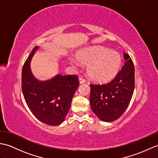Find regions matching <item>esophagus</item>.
Masks as SVG:
<instances>
[{
  "label": "esophagus",
  "mask_w": 158,
  "mask_h": 158,
  "mask_svg": "<svg viewBox=\"0 0 158 158\" xmlns=\"http://www.w3.org/2000/svg\"><path fill=\"white\" fill-rule=\"evenodd\" d=\"M85 79L83 78V77H79V83H85Z\"/></svg>",
  "instance_id": "34e87169"
}]
</instances>
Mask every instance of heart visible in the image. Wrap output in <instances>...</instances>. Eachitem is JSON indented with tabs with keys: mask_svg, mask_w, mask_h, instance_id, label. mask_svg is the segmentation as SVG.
Listing matches in <instances>:
<instances>
[{
	"mask_svg": "<svg viewBox=\"0 0 158 158\" xmlns=\"http://www.w3.org/2000/svg\"><path fill=\"white\" fill-rule=\"evenodd\" d=\"M77 58L83 64L88 65V75L96 82L112 79L118 72L122 62L118 53L102 47L82 49L77 52ZM70 61L73 65L77 64L75 60L70 59Z\"/></svg>",
	"mask_w": 158,
	"mask_h": 158,
	"instance_id": "obj_1",
	"label": "heart"
}]
</instances>
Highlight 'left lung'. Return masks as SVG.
Segmentation results:
<instances>
[{
  "mask_svg": "<svg viewBox=\"0 0 158 158\" xmlns=\"http://www.w3.org/2000/svg\"><path fill=\"white\" fill-rule=\"evenodd\" d=\"M125 64L111 81L106 84H90V106L103 122H113L126 111L135 85V65L124 52Z\"/></svg>",
  "mask_w": 158,
  "mask_h": 158,
  "instance_id": "8db88e82",
  "label": "left lung"
}]
</instances>
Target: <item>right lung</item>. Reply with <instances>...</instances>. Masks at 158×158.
Segmentation results:
<instances>
[{"label": "right lung", "mask_w": 158, "mask_h": 158, "mask_svg": "<svg viewBox=\"0 0 158 158\" xmlns=\"http://www.w3.org/2000/svg\"><path fill=\"white\" fill-rule=\"evenodd\" d=\"M35 47L23 64L22 90L25 101L33 115L49 126L61 124L69 113L73 97L79 84L78 76L58 75L45 81H39L31 70Z\"/></svg>", "instance_id": "right-lung-1"}]
</instances>
